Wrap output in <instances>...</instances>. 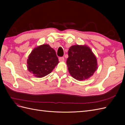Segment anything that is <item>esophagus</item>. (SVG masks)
<instances>
[{
	"mask_svg": "<svg viewBox=\"0 0 125 125\" xmlns=\"http://www.w3.org/2000/svg\"><path fill=\"white\" fill-rule=\"evenodd\" d=\"M59 60L60 62H62L65 60V59H64V57H59Z\"/></svg>",
	"mask_w": 125,
	"mask_h": 125,
	"instance_id": "obj_1",
	"label": "esophagus"
}]
</instances>
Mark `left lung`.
Segmentation results:
<instances>
[{"label":"left lung","instance_id":"8db88e82","mask_svg":"<svg viewBox=\"0 0 125 125\" xmlns=\"http://www.w3.org/2000/svg\"><path fill=\"white\" fill-rule=\"evenodd\" d=\"M67 65L70 74L77 80H84L94 73L97 67L96 58L86 46L73 45L68 51Z\"/></svg>","mask_w":125,"mask_h":125}]
</instances>
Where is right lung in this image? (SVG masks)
I'll return each mask as SVG.
<instances>
[{
	"label": "right lung",
	"instance_id": "obj_1",
	"mask_svg": "<svg viewBox=\"0 0 125 125\" xmlns=\"http://www.w3.org/2000/svg\"><path fill=\"white\" fill-rule=\"evenodd\" d=\"M58 62L56 52L47 44L34 49L27 60L29 71L37 78L50 73Z\"/></svg>",
	"mask_w": 125,
	"mask_h": 125
}]
</instances>
